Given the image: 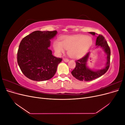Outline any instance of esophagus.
Segmentation results:
<instances>
[{"label":"esophagus","instance_id":"obj_1","mask_svg":"<svg viewBox=\"0 0 125 125\" xmlns=\"http://www.w3.org/2000/svg\"><path fill=\"white\" fill-rule=\"evenodd\" d=\"M63 61L65 62H68L69 61V59L68 58H63Z\"/></svg>","mask_w":125,"mask_h":125}]
</instances>
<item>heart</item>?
I'll return each mask as SVG.
<instances>
[{
	"label": "heart",
	"mask_w": 125,
	"mask_h": 125,
	"mask_svg": "<svg viewBox=\"0 0 125 125\" xmlns=\"http://www.w3.org/2000/svg\"><path fill=\"white\" fill-rule=\"evenodd\" d=\"M92 44V39L84 35H75L63 37L61 43L56 41L54 48L58 54L68 50V55L73 58H78L83 56Z\"/></svg>",
	"instance_id": "heart-1"
}]
</instances>
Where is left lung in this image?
<instances>
[{"mask_svg": "<svg viewBox=\"0 0 125 125\" xmlns=\"http://www.w3.org/2000/svg\"><path fill=\"white\" fill-rule=\"evenodd\" d=\"M90 33L93 35L95 34L94 32H90ZM96 45L97 47L100 46L103 48L106 54L107 55V62L105 67L101 70L97 71H93L89 69L86 67V62L89 56V52H88L82 58L75 61V63H76L75 67L71 71L72 75L78 80L85 81L93 80L105 74L109 69V66H110L111 50L107 43V41L102 35L99 34L97 37Z\"/></svg>", "mask_w": 125, "mask_h": 125, "instance_id": "8db88e82", "label": "left lung"}]
</instances>
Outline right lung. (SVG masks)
<instances>
[{"instance_id":"right-lung-1","label":"right lung","mask_w":125,"mask_h":125,"mask_svg":"<svg viewBox=\"0 0 125 125\" xmlns=\"http://www.w3.org/2000/svg\"><path fill=\"white\" fill-rule=\"evenodd\" d=\"M57 31L33 32L22 40L17 53V62L25 77L32 80L42 81L55 75L62 58L52 54L50 40Z\"/></svg>"}]
</instances>
